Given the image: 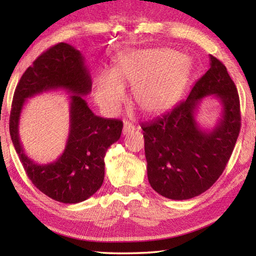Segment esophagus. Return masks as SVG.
Listing matches in <instances>:
<instances>
[{
	"label": "esophagus",
	"mask_w": 256,
	"mask_h": 256,
	"mask_svg": "<svg viewBox=\"0 0 256 256\" xmlns=\"http://www.w3.org/2000/svg\"><path fill=\"white\" fill-rule=\"evenodd\" d=\"M136 130V126L133 124L128 123V122H124L123 125V134H128V133H132Z\"/></svg>",
	"instance_id": "esophagus-1"
}]
</instances>
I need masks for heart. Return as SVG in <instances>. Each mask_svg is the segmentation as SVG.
<instances>
[{
  "mask_svg": "<svg viewBox=\"0 0 256 256\" xmlns=\"http://www.w3.org/2000/svg\"><path fill=\"white\" fill-rule=\"evenodd\" d=\"M186 74L185 60L174 50H136L120 60L112 72L99 76L94 98L104 110L114 114L126 98L125 86H133L136 105L148 114H158L178 98Z\"/></svg>",
  "mask_w": 256,
  "mask_h": 256,
  "instance_id": "b5f03b06",
  "label": "heart"
}]
</instances>
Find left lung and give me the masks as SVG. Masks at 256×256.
Wrapping results in <instances>:
<instances>
[{
    "mask_svg": "<svg viewBox=\"0 0 256 256\" xmlns=\"http://www.w3.org/2000/svg\"><path fill=\"white\" fill-rule=\"evenodd\" d=\"M209 96L220 102L222 115L214 128L204 130L196 122V112ZM141 128L148 180L156 192L188 200L209 190L226 168L240 130V97L226 66L210 55V68L188 98Z\"/></svg>",
    "mask_w": 256,
    "mask_h": 256,
    "instance_id": "1",
    "label": "left lung"
}]
</instances>
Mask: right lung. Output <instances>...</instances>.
Listing matches in <instances>:
<instances>
[{
	"label": "right lung",
	"instance_id": "add662e5",
	"mask_svg": "<svg viewBox=\"0 0 256 256\" xmlns=\"http://www.w3.org/2000/svg\"><path fill=\"white\" fill-rule=\"evenodd\" d=\"M84 58L76 47L60 42L34 60L16 86L10 115V136L20 162L36 188L55 201L79 203L100 188L107 149L118 141L122 120L94 115L84 100L92 92ZM62 90L70 94V128L66 149L52 163L38 164L25 154L18 136L26 99Z\"/></svg>",
	"mask_w": 256,
	"mask_h": 256
}]
</instances>
